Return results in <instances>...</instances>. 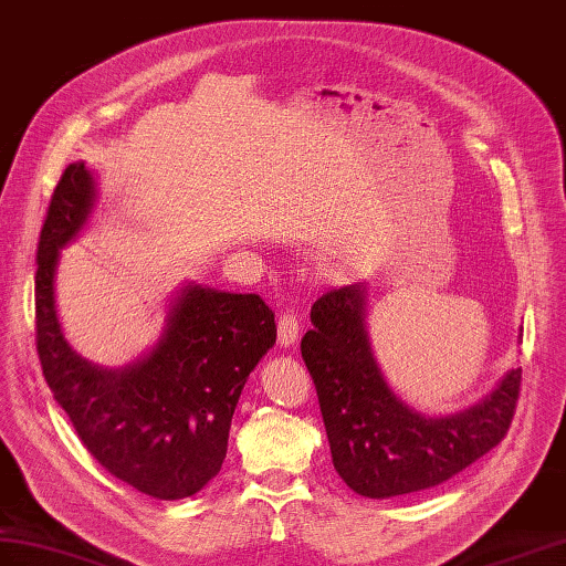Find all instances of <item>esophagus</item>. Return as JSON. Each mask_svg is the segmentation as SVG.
I'll use <instances>...</instances> for the list:
<instances>
[{"instance_id": "esophagus-1", "label": "esophagus", "mask_w": 566, "mask_h": 566, "mask_svg": "<svg viewBox=\"0 0 566 566\" xmlns=\"http://www.w3.org/2000/svg\"><path fill=\"white\" fill-rule=\"evenodd\" d=\"M301 321L294 311H284L277 321V342L280 346H289L298 339Z\"/></svg>"}]
</instances>
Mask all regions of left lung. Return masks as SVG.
Wrapping results in <instances>:
<instances>
[{"instance_id":"obj_1","label":"left lung","mask_w":566,"mask_h":566,"mask_svg":"<svg viewBox=\"0 0 566 566\" xmlns=\"http://www.w3.org/2000/svg\"><path fill=\"white\" fill-rule=\"evenodd\" d=\"M301 356L313 378L332 463L354 492L409 495L457 475L497 447L512 426L521 368L473 409L426 418L382 380L366 335V286L332 289L313 303Z\"/></svg>"}]
</instances>
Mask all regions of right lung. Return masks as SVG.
Listing matches in <instances>:
<instances>
[{"instance_id": "obj_1", "label": "right lung", "mask_w": 566, "mask_h": 566, "mask_svg": "<svg viewBox=\"0 0 566 566\" xmlns=\"http://www.w3.org/2000/svg\"><path fill=\"white\" fill-rule=\"evenodd\" d=\"M95 198L83 163L56 184L38 241L35 344L42 375L99 467L157 500L191 497L222 469L237 401L277 339L258 294L186 286L163 339L140 364L103 370L66 344L54 308L60 249Z\"/></svg>"}]
</instances>
